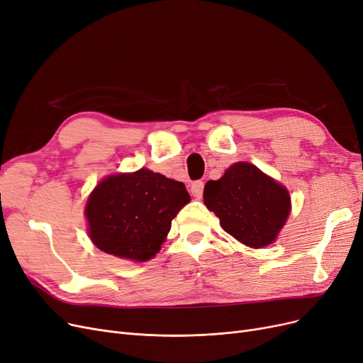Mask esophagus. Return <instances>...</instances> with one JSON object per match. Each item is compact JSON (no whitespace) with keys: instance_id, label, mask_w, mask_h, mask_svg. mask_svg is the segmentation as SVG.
I'll use <instances>...</instances> for the list:
<instances>
[{"instance_id":"1","label":"esophagus","mask_w":363,"mask_h":363,"mask_svg":"<svg viewBox=\"0 0 363 363\" xmlns=\"http://www.w3.org/2000/svg\"><path fill=\"white\" fill-rule=\"evenodd\" d=\"M203 188H204V182L203 181H194L191 184V194L196 197V199H201L203 196Z\"/></svg>"}]
</instances>
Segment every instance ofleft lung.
Instances as JSON below:
<instances>
[{
  "mask_svg": "<svg viewBox=\"0 0 363 363\" xmlns=\"http://www.w3.org/2000/svg\"><path fill=\"white\" fill-rule=\"evenodd\" d=\"M203 199L223 228L250 247L273 243L291 212L286 188L250 163H235L206 182Z\"/></svg>",
  "mask_w": 363,
  "mask_h": 363,
  "instance_id": "1",
  "label": "left lung"
}]
</instances>
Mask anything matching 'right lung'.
Returning <instances> with one entry per match:
<instances>
[{
	"label": "right lung",
	"instance_id": "right-lung-1",
	"mask_svg": "<svg viewBox=\"0 0 363 363\" xmlns=\"http://www.w3.org/2000/svg\"><path fill=\"white\" fill-rule=\"evenodd\" d=\"M190 200L182 182L148 169L108 177L87 200L90 239L109 255L148 261Z\"/></svg>",
	"mask_w": 363,
	"mask_h": 363
}]
</instances>
